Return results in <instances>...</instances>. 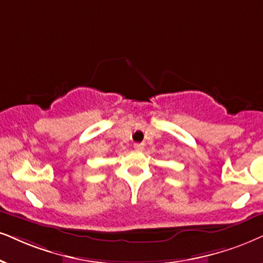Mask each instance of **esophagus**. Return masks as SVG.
I'll use <instances>...</instances> for the list:
<instances>
[{
  "label": "esophagus",
  "instance_id": "34e87169",
  "mask_svg": "<svg viewBox=\"0 0 263 263\" xmlns=\"http://www.w3.org/2000/svg\"><path fill=\"white\" fill-rule=\"evenodd\" d=\"M143 147H144V144H143V143H135L134 144V148L136 149V151H142Z\"/></svg>",
  "mask_w": 263,
  "mask_h": 263
}]
</instances>
